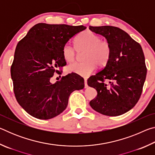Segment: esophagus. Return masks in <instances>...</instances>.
<instances>
[{
	"mask_svg": "<svg viewBox=\"0 0 155 155\" xmlns=\"http://www.w3.org/2000/svg\"><path fill=\"white\" fill-rule=\"evenodd\" d=\"M84 84H85V88H87L88 85H87V79H84Z\"/></svg>",
	"mask_w": 155,
	"mask_h": 155,
	"instance_id": "34e87169",
	"label": "esophagus"
}]
</instances>
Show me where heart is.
I'll use <instances>...</instances> for the list:
<instances>
[{"instance_id": "heart-1", "label": "heart", "mask_w": 155, "mask_h": 155, "mask_svg": "<svg viewBox=\"0 0 155 155\" xmlns=\"http://www.w3.org/2000/svg\"><path fill=\"white\" fill-rule=\"evenodd\" d=\"M75 47L83 54V63H74L68 66L70 72L83 77L92 74L98 66L103 68L108 64L111 54V48L106 40H101V37L93 31L87 30L81 33L75 41ZM63 58L68 63H72L77 58L75 49L69 44L62 48Z\"/></svg>"}]
</instances>
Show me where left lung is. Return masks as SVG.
<instances>
[{
    "instance_id": "1",
    "label": "left lung",
    "mask_w": 155,
    "mask_h": 155,
    "mask_svg": "<svg viewBox=\"0 0 155 155\" xmlns=\"http://www.w3.org/2000/svg\"><path fill=\"white\" fill-rule=\"evenodd\" d=\"M90 29L104 37L111 48L108 64L87 80L98 93L90 106L108 116L124 114L135 107L142 92L147 73L143 50L120 28L90 26Z\"/></svg>"
}]
</instances>
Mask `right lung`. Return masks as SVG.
<instances>
[{
  "label": "right lung",
  "instance_id": "obj_1",
  "mask_svg": "<svg viewBox=\"0 0 155 155\" xmlns=\"http://www.w3.org/2000/svg\"><path fill=\"white\" fill-rule=\"evenodd\" d=\"M85 27L39 23L17 44L11 67L15 98L35 118L48 120L66 109L69 96L84 88V79L72 72L52 83L51 78L66 65L62 48ZM61 77V76H60Z\"/></svg>",
  "mask_w": 155,
  "mask_h": 155
}]
</instances>
